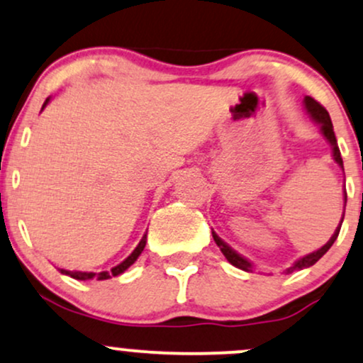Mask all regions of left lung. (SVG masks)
<instances>
[{"instance_id": "obj_1", "label": "left lung", "mask_w": 363, "mask_h": 363, "mask_svg": "<svg viewBox=\"0 0 363 363\" xmlns=\"http://www.w3.org/2000/svg\"><path fill=\"white\" fill-rule=\"evenodd\" d=\"M303 106H306L307 114H309L311 118L315 121V123L320 124V133H323V136L328 140V143L331 145V148H333V158H335L336 164H338L340 167L343 169V158H341V153H340V148H338V141H336L335 129H333V123H331V118H329V112L324 109V107L320 106L318 101H314V99H312V97L303 99ZM345 205H347V191H345ZM343 216H345V211H343ZM341 223H343V218H341L340 225H338V227H336L335 234L331 235V239H329L328 242L323 245V247L318 249V251L307 254V256L301 257V259H298V261H295L294 264L290 266V268H286L285 273H294V272H298V269L309 268V266L315 264V262H318L320 257H323L324 254L329 251V247H331V245L335 244V240L338 239ZM211 234H213V239H215L216 245H218V247H220V251L223 252V256L227 257V261L230 262V264H234L235 268H239V269H244V272H252L254 264H252L251 261H247V259H245V257L240 256L239 252H235L234 249L228 247V245L225 244L223 240L215 234V232H211Z\"/></svg>"}]
</instances>
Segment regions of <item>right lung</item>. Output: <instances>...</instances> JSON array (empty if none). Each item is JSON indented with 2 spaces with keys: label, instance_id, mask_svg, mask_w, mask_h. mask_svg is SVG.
I'll use <instances>...</instances> for the list:
<instances>
[{
  "label": "right lung",
  "instance_id": "obj_1",
  "mask_svg": "<svg viewBox=\"0 0 363 363\" xmlns=\"http://www.w3.org/2000/svg\"><path fill=\"white\" fill-rule=\"evenodd\" d=\"M49 101H51V97L45 99V102H44L43 109H44L45 106H48V102H49ZM145 244H147V234L143 235V239L140 240V244H138V245H136L135 251H133L131 254H129V256H128L126 259H124L123 262H119L118 266H114V268H112L111 272H99V273H94V272H69V269H61V268H57V269H60V272H61L62 274H68V277L74 278V280H83V281H85V280H109L111 277H118V274H121V273L126 272V269L129 268V266H131L133 262H135L136 259H138L140 254L143 252Z\"/></svg>",
  "mask_w": 363,
  "mask_h": 363
}]
</instances>
